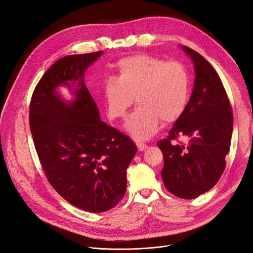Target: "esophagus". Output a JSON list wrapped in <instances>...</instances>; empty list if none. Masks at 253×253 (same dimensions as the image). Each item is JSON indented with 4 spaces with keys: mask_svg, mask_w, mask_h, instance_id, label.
Returning a JSON list of instances; mask_svg holds the SVG:
<instances>
[{
    "mask_svg": "<svg viewBox=\"0 0 253 253\" xmlns=\"http://www.w3.org/2000/svg\"><path fill=\"white\" fill-rule=\"evenodd\" d=\"M136 144H137V147H138V150H139V151H143V150H145V149L147 148V145L144 144V143L137 142Z\"/></svg>",
    "mask_w": 253,
    "mask_h": 253,
    "instance_id": "34e87169",
    "label": "esophagus"
}]
</instances>
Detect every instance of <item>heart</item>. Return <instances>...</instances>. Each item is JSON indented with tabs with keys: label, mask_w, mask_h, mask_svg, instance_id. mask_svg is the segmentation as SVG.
I'll return each instance as SVG.
<instances>
[{
	"label": "heart",
	"mask_w": 253,
	"mask_h": 253,
	"mask_svg": "<svg viewBox=\"0 0 253 253\" xmlns=\"http://www.w3.org/2000/svg\"><path fill=\"white\" fill-rule=\"evenodd\" d=\"M117 76L107 78L102 86L107 114L124 118L133 106L139 107L126 121V129L137 141L153 137L164 123H174L184 114L190 98V76L176 61L149 55L121 59Z\"/></svg>",
	"instance_id": "heart-1"
}]
</instances>
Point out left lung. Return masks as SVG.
Instances as JSON below:
<instances>
[{
  "label": "left lung",
  "mask_w": 253,
  "mask_h": 253,
  "mask_svg": "<svg viewBox=\"0 0 253 253\" xmlns=\"http://www.w3.org/2000/svg\"><path fill=\"white\" fill-rule=\"evenodd\" d=\"M180 47L194 64L193 91L184 114L157 145L163 153L161 176L167 190L179 198L193 199L213 188L223 173L234 119L216 70L195 50ZM178 135L189 138L188 146L170 143Z\"/></svg>",
  "instance_id": "1"
}]
</instances>
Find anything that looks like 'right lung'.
I'll return each instance as SVG.
<instances>
[{
    "mask_svg": "<svg viewBox=\"0 0 253 253\" xmlns=\"http://www.w3.org/2000/svg\"><path fill=\"white\" fill-rule=\"evenodd\" d=\"M102 55L59 59L40 79L30 105V129L49 184L90 213H103L123 199L126 168L137 153L132 140L100 120L85 85L86 69ZM60 86L72 98L65 100Z\"/></svg>",
    "mask_w": 253,
    "mask_h": 253,
    "instance_id": "add662e5",
    "label": "right lung"
}]
</instances>
